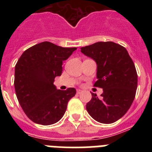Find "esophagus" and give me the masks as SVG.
Wrapping results in <instances>:
<instances>
[{
    "mask_svg": "<svg viewBox=\"0 0 152 152\" xmlns=\"http://www.w3.org/2000/svg\"><path fill=\"white\" fill-rule=\"evenodd\" d=\"M81 93H82V91H81V90H77V94H80Z\"/></svg>",
    "mask_w": 152,
    "mask_h": 152,
    "instance_id": "1",
    "label": "esophagus"
}]
</instances>
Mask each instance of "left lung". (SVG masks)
I'll return each instance as SVG.
<instances>
[{
    "label": "left lung",
    "mask_w": 152,
    "mask_h": 152,
    "mask_svg": "<svg viewBox=\"0 0 152 152\" xmlns=\"http://www.w3.org/2000/svg\"><path fill=\"white\" fill-rule=\"evenodd\" d=\"M80 52L96 63L94 86L103 88L99 98H92L86 109L96 121L110 124L124 116L135 99L138 76L133 61L122 45L113 42H98L80 48Z\"/></svg>",
    "instance_id": "1"
}]
</instances>
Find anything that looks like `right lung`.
Returning <instances> with one entry per match:
<instances>
[{
  "label": "right lung",
  "instance_id": "right-lung-1",
  "mask_svg": "<svg viewBox=\"0 0 152 152\" xmlns=\"http://www.w3.org/2000/svg\"><path fill=\"white\" fill-rule=\"evenodd\" d=\"M77 48H64L42 42L26 49L15 66L14 88L17 100L30 120L52 125L62 118L76 90H58L55 77L62 72V61Z\"/></svg>",
  "mask_w": 152,
  "mask_h": 152
}]
</instances>
